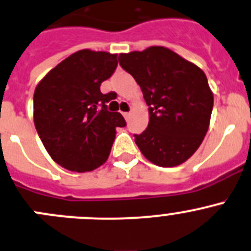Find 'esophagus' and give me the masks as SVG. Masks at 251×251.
Here are the masks:
<instances>
[{"label": "esophagus", "mask_w": 251, "mask_h": 251, "mask_svg": "<svg viewBox=\"0 0 251 251\" xmlns=\"http://www.w3.org/2000/svg\"><path fill=\"white\" fill-rule=\"evenodd\" d=\"M130 115H131V114H130V113H123V116H124V118H125V119H126V120H127V119H128V118H130Z\"/></svg>", "instance_id": "34e87169"}]
</instances>
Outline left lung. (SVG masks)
I'll return each instance as SVG.
<instances>
[{
  "mask_svg": "<svg viewBox=\"0 0 251 251\" xmlns=\"http://www.w3.org/2000/svg\"><path fill=\"white\" fill-rule=\"evenodd\" d=\"M119 62L148 105V127L135 135L142 154L158 167L186 162L210 126L213 93L205 72L164 46L120 53Z\"/></svg>",
  "mask_w": 251,
  "mask_h": 251,
  "instance_id": "obj_1",
  "label": "left lung"
}]
</instances>
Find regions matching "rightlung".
I'll use <instances>...</instances> for the list:
<instances>
[{
    "mask_svg": "<svg viewBox=\"0 0 251 251\" xmlns=\"http://www.w3.org/2000/svg\"><path fill=\"white\" fill-rule=\"evenodd\" d=\"M118 66V53L79 50L45 75L34 92V125L50 157L71 172H92L106 162L116 127L126 125L106 110L114 93L100 84Z\"/></svg>",
    "mask_w": 251,
    "mask_h": 251,
    "instance_id": "obj_1",
    "label": "right lung"
}]
</instances>
